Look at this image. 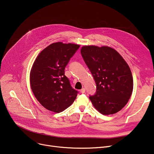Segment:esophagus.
I'll return each mask as SVG.
<instances>
[{
  "instance_id": "obj_1",
  "label": "esophagus",
  "mask_w": 154,
  "mask_h": 154,
  "mask_svg": "<svg viewBox=\"0 0 154 154\" xmlns=\"http://www.w3.org/2000/svg\"><path fill=\"white\" fill-rule=\"evenodd\" d=\"M80 92H81L82 94H84L85 92V88H82L81 90H80Z\"/></svg>"
}]
</instances>
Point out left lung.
Masks as SVG:
<instances>
[{"label": "left lung", "instance_id": "left-lung-1", "mask_svg": "<svg viewBox=\"0 0 154 154\" xmlns=\"http://www.w3.org/2000/svg\"><path fill=\"white\" fill-rule=\"evenodd\" d=\"M80 52L96 83V93L89 97L94 107L103 115L116 114L132 94L130 67L117 51L108 46L85 45Z\"/></svg>", "mask_w": 154, "mask_h": 154}]
</instances>
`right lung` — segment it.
<instances>
[{
    "instance_id": "right-lung-1",
    "label": "right lung",
    "mask_w": 154,
    "mask_h": 154,
    "mask_svg": "<svg viewBox=\"0 0 154 154\" xmlns=\"http://www.w3.org/2000/svg\"><path fill=\"white\" fill-rule=\"evenodd\" d=\"M80 45L51 44L35 59L30 73L31 89L37 100L46 109L59 113L70 107L78 92L65 75V67Z\"/></svg>"
}]
</instances>
